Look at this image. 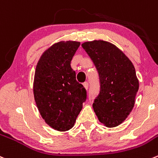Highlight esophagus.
Masks as SVG:
<instances>
[{
  "mask_svg": "<svg viewBox=\"0 0 158 158\" xmlns=\"http://www.w3.org/2000/svg\"><path fill=\"white\" fill-rule=\"evenodd\" d=\"M83 86L85 87V89H89V83H88V82H84V83H83Z\"/></svg>",
  "mask_w": 158,
  "mask_h": 158,
  "instance_id": "obj_1",
  "label": "esophagus"
}]
</instances>
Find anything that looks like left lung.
I'll return each instance as SVG.
<instances>
[{
	"label": "left lung",
	"mask_w": 158,
	"mask_h": 158,
	"mask_svg": "<svg viewBox=\"0 0 158 158\" xmlns=\"http://www.w3.org/2000/svg\"><path fill=\"white\" fill-rule=\"evenodd\" d=\"M99 73L100 91L93 104L99 122L107 127L121 124L135 103L139 81L135 68L116 45L102 40L82 44Z\"/></svg>",
	"instance_id": "8db88e82"
}]
</instances>
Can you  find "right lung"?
I'll list each match as a JSON object with an SVG mask.
<instances>
[{
    "mask_svg": "<svg viewBox=\"0 0 158 158\" xmlns=\"http://www.w3.org/2000/svg\"><path fill=\"white\" fill-rule=\"evenodd\" d=\"M80 42L55 43L38 60L34 78V97L45 123L58 131L73 128L86 99V91L76 79L71 61Z\"/></svg>",
    "mask_w": 158,
    "mask_h": 158,
    "instance_id": "add662e5",
    "label": "right lung"
}]
</instances>
